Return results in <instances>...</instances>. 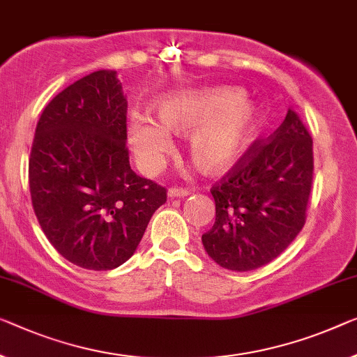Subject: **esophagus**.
I'll return each mask as SVG.
<instances>
[{"label":"esophagus","instance_id":"obj_1","mask_svg":"<svg viewBox=\"0 0 357 357\" xmlns=\"http://www.w3.org/2000/svg\"><path fill=\"white\" fill-rule=\"evenodd\" d=\"M188 195H190V191L185 188H169L167 190V197H171V199H175V197H185Z\"/></svg>","mask_w":357,"mask_h":357}]
</instances>
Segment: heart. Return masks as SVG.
Listing matches in <instances>:
<instances>
[{
  "mask_svg": "<svg viewBox=\"0 0 357 357\" xmlns=\"http://www.w3.org/2000/svg\"><path fill=\"white\" fill-rule=\"evenodd\" d=\"M158 119L135 114L128 142L142 171L155 174L172 150L171 130H186L188 151L196 167L220 172L239 160L259 128L255 103L234 87L174 89L153 102Z\"/></svg>",
  "mask_w": 357,
  "mask_h": 357,
  "instance_id": "1",
  "label": "heart"
}]
</instances>
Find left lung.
<instances>
[{
	"label": "left lung",
	"instance_id": "1",
	"mask_svg": "<svg viewBox=\"0 0 357 357\" xmlns=\"http://www.w3.org/2000/svg\"><path fill=\"white\" fill-rule=\"evenodd\" d=\"M311 183L312 139L289 109L271 140L252 145L211 190L215 223L201 238L207 255L231 271L276 259L303 228Z\"/></svg>",
	"mask_w": 357,
	"mask_h": 357
}]
</instances>
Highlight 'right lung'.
<instances>
[{
    "label": "right lung",
    "mask_w": 357,
    "mask_h": 357,
    "mask_svg": "<svg viewBox=\"0 0 357 357\" xmlns=\"http://www.w3.org/2000/svg\"><path fill=\"white\" fill-rule=\"evenodd\" d=\"M126 109L116 71L98 70L54 97L36 124L33 209L54 249L86 270L128 261L166 202V188L130 169Z\"/></svg>",
    "instance_id": "obj_1"
}]
</instances>
